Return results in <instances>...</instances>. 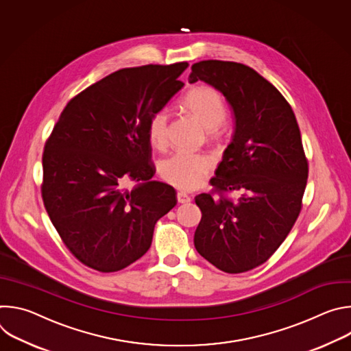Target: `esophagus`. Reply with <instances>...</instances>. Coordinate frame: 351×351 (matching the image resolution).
<instances>
[{
    "instance_id": "1",
    "label": "esophagus",
    "mask_w": 351,
    "mask_h": 351,
    "mask_svg": "<svg viewBox=\"0 0 351 351\" xmlns=\"http://www.w3.org/2000/svg\"><path fill=\"white\" fill-rule=\"evenodd\" d=\"M176 199H178V203L179 204H187V203H190V195H187L186 193H183V191H178L176 193Z\"/></svg>"
}]
</instances>
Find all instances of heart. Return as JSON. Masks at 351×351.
Here are the masks:
<instances>
[{
  "instance_id": "b5f03b06",
  "label": "heart",
  "mask_w": 351,
  "mask_h": 351,
  "mask_svg": "<svg viewBox=\"0 0 351 351\" xmlns=\"http://www.w3.org/2000/svg\"><path fill=\"white\" fill-rule=\"evenodd\" d=\"M183 110L208 132H215L226 118V106L222 95L207 86L195 87L187 93ZM168 115L157 111L147 125V136L154 147H162L167 140ZM213 158L207 154L178 152L160 162V175L169 184L191 190L202 183L213 169Z\"/></svg>"
}]
</instances>
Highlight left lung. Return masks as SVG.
<instances>
[{"label":"left lung","instance_id":"left-lung-1","mask_svg":"<svg viewBox=\"0 0 351 351\" xmlns=\"http://www.w3.org/2000/svg\"><path fill=\"white\" fill-rule=\"evenodd\" d=\"M202 80L223 94L233 134L210 183L195 195L202 210L194 233L199 256L218 269L240 274L264 264L293 228L308 178L302 134L279 90L250 66L202 61L189 83ZM237 191V200L226 194Z\"/></svg>","mask_w":351,"mask_h":351}]
</instances>
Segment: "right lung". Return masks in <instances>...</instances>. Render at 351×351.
Listing matches in <instances>:
<instances>
[{
	"label": "right lung",
	"instance_id": "right-lung-1",
	"mask_svg": "<svg viewBox=\"0 0 351 351\" xmlns=\"http://www.w3.org/2000/svg\"><path fill=\"white\" fill-rule=\"evenodd\" d=\"M187 62L117 71L62 111L43 154L45 210L69 252L99 272L143 257L154 226L176 206L172 186L153 180L149 118L183 87Z\"/></svg>",
	"mask_w": 351,
	"mask_h": 351
}]
</instances>
